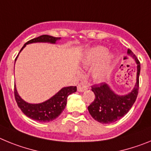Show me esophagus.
I'll return each instance as SVG.
<instances>
[{"label":"esophagus","mask_w":151,"mask_h":151,"mask_svg":"<svg viewBox=\"0 0 151 151\" xmlns=\"http://www.w3.org/2000/svg\"><path fill=\"white\" fill-rule=\"evenodd\" d=\"M77 89H78V91L80 92H82V91H85V90H87L88 87L87 85H85L84 83H79L77 86Z\"/></svg>","instance_id":"34e87169"}]
</instances>
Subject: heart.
I'll return each instance as SVG.
<instances>
[{"mask_svg":"<svg viewBox=\"0 0 151 151\" xmlns=\"http://www.w3.org/2000/svg\"><path fill=\"white\" fill-rule=\"evenodd\" d=\"M108 50L104 47L97 46L90 49L85 56L83 60L85 66H90L96 63L99 60H102L107 54ZM113 60L112 56H106L104 59L102 60L97 66L94 68L92 71L93 77L96 80H102L110 73L111 69V63Z\"/></svg>","mask_w":151,"mask_h":151,"instance_id":"heart-1","label":"heart"}]
</instances>
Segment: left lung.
Returning <instances> with one entry per match:
<instances>
[{"instance_id":"1","label":"left lung","mask_w":151,"mask_h":151,"mask_svg":"<svg viewBox=\"0 0 151 151\" xmlns=\"http://www.w3.org/2000/svg\"><path fill=\"white\" fill-rule=\"evenodd\" d=\"M128 53L134 57L138 64L137 82L132 92L126 95H117L105 82L95 84L91 86V90L95 94V98L88 106V109L91 116L101 123H111L120 119L129 111L135 102L139 89L141 65L132 50L129 49Z\"/></svg>"}]
</instances>
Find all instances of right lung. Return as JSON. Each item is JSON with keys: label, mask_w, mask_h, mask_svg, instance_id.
I'll list each match as a JSON object with an SVG mask.
<instances>
[{"label": "right lung", "mask_w": 151, "mask_h": 151, "mask_svg": "<svg viewBox=\"0 0 151 151\" xmlns=\"http://www.w3.org/2000/svg\"><path fill=\"white\" fill-rule=\"evenodd\" d=\"M59 39H60V38H55V37L47 35H43L38 38H35L27 41L22 47L20 51L28 44L35 43V42H50V43L54 44L57 40ZM76 86L63 88L51 98L45 102L37 104H29L24 101L19 96L15 85H14V96H15L17 105L25 115L34 120L41 122H47L54 120V119L60 115L61 113L65 109L68 96L76 91Z\"/></svg>", "instance_id": "add662e5"}]
</instances>
